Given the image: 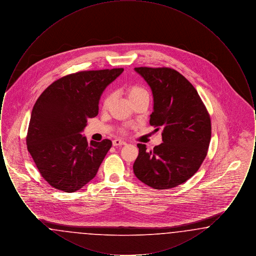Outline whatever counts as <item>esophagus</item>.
<instances>
[{
  "instance_id": "obj_1",
  "label": "esophagus",
  "mask_w": 256,
  "mask_h": 256,
  "mask_svg": "<svg viewBox=\"0 0 256 256\" xmlns=\"http://www.w3.org/2000/svg\"><path fill=\"white\" fill-rule=\"evenodd\" d=\"M112 144H113V146H124V145H126V142H124L122 140H120V139H115V140H113Z\"/></svg>"
}]
</instances>
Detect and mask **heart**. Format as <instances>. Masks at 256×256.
I'll return each mask as SVG.
<instances>
[{"label": "heart", "instance_id": "obj_1", "mask_svg": "<svg viewBox=\"0 0 256 256\" xmlns=\"http://www.w3.org/2000/svg\"><path fill=\"white\" fill-rule=\"evenodd\" d=\"M126 96L128 98V100L134 102V100H138L139 98L144 97V96H148V92L146 91V89H144L142 86H130L126 91ZM111 95L110 94H106L104 100H102V110H106L110 108V104H111ZM122 134L126 132L124 130H122Z\"/></svg>", "mask_w": 256, "mask_h": 256}]
</instances>
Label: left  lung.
<instances>
[{"label": "left lung", "instance_id": "1", "mask_svg": "<svg viewBox=\"0 0 256 256\" xmlns=\"http://www.w3.org/2000/svg\"><path fill=\"white\" fill-rule=\"evenodd\" d=\"M150 86L154 111L150 124L162 130V141L152 150L138 144L134 172L139 180L156 189H170L192 178L206 159L211 120L195 87L169 67H137Z\"/></svg>", "mask_w": 256, "mask_h": 256}]
</instances>
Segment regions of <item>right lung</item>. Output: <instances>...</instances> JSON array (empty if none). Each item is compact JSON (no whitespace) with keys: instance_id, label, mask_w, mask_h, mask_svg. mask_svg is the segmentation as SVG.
Listing matches in <instances>:
<instances>
[{"instance_id":"obj_1","label":"right lung","mask_w":256,"mask_h":256,"mask_svg":"<svg viewBox=\"0 0 256 256\" xmlns=\"http://www.w3.org/2000/svg\"><path fill=\"white\" fill-rule=\"evenodd\" d=\"M122 71L70 74L54 82L37 98L26 142L40 174L52 187L73 193L95 178L112 142L88 143L80 132L87 119L97 116L106 87Z\"/></svg>"}]
</instances>
